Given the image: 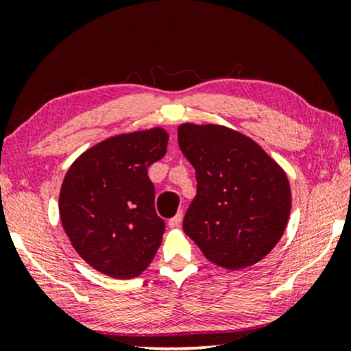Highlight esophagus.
Returning <instances> with one entry per match:
<instances>
[{
    "label": "esophagus",
    "instance_id": "1",
    "mask_svg": "<svg viewBox=\"0 0 351 351\" xmlns=\"http://www.w3.org/2000/svg\"><path fill=\"white\" fill-rule=\"evenodd\" d=\"M182 217H184V214H182V210H179V213H177L174 217H172L171 220H169V227L171 228H177V227H180V223H182Z\"/></svg>",
    "mask_w": 351,
    "mask_h": 351
}]
</instances>
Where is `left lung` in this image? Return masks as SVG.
Wrapping results in <instances>:
<instances>
[{"mask_svg":"<svg viewBox=\"0 0 351 351\" xmlns=\"http://www.w3.org/2000/svg\"><path fill=\"white\" fill-rule=\"evenodd\" d=\"M177 138L196 172L184 232L225 270L256 265L280 241L291 214L286 172L251 137L222 124L182 123Z\"/></svg>","mask_w":351,"mask_h":351,"instance_id":"1","label":"left lung"}]
</instances>
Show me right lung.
Returning a JSON list of instances; mask_svg holds the SVG:
<instances>
[{"label":"right lung","mask_w":351,"mask_h":351,"mask_svg":"<svg viewBox=\"0 0 351 351\" xmlns=\"http://www.w3.org/2000/svg\"><path fill=\"white\" fill-rule=\"evenodd\" d=\"M165 128L123 132L73 161L60 186L59 214L71 246L94 270L132 280L161 246L165 220L155 210L147 169L166 155Z\"/></svg>","instance_id":"1"}]
</instances>
